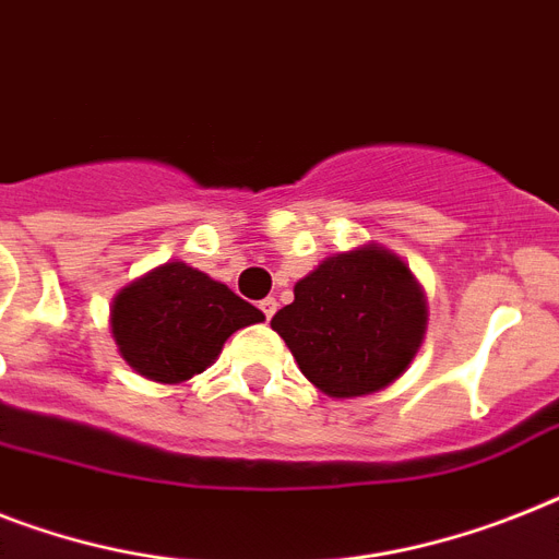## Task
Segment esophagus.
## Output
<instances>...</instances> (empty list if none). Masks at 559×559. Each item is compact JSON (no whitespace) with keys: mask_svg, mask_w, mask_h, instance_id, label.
Returning <instances> with one entry per match:
<instances>
[{"mask_svg":"<svg viewBox=\"0 0 559 559\" xmlns=\"http://www.w3.org/2000/svg\"><path fill=\"white\" fill-rule=\"evenodd\" d=\"M258 307H261V312H264L266 321H270L272 316H275V310H278V301H275V298H264V301L258 304Z\"/></svg>","mask_w":559,"mask_h":559,"instance_id":"esophagus-1","label":"esophagus"}]
</instances>
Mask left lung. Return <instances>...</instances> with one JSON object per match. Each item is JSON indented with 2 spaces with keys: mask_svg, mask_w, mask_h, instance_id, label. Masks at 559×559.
I'll return each mask as SVG.
<instances>
[{
  "mask_svg": "<svg viewBox=\"0 0 559 559\" xmlns=\"http://www.w3.org/2000/svg\"><path fill=\"white\" fill-rule=\"evenodd\" d=\"M272 316L301 373L333 399L370 396L405 373L428 333V298L382 243L326 255Z\"/></svg>",
  "mask_w": 559,
  "mask_h": 559,
  "instance_id": "obj_1",
  "label": "left lung"
}]
</instances>
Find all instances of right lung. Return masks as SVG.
I'll return each mask as SVG.
<instances>
[{
  "label": "right lung",
  "mask_w": 559,
  "mask_h": 559,
  "mask_svg": "<svg viewBox=\"0 0 559 559\" xmlns=\"http://www.w3.org/2000/svg\"><path fill=\"white\" fill-rule=\"evenodd\" d=\"M264 312L183 261L143 272L111 301V338L143 379L183 384L215 365L226 338Z\"/></svg>",
  "instance_id": "right-lung-1"
}]
</instances>
